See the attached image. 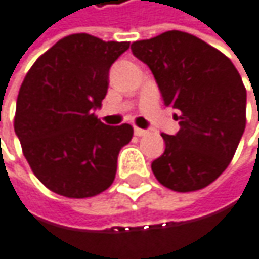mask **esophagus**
Returning <instances> with one entry per match:
<instances>
[{"instance_id":"obj_1","label":"esophagus","mask_w":259,"mask_h":259,"mask_svg":"<svg viewBox=\"0 0 259 259\" xmlns=\"http://www.w3.org/2000/svg\"><path fill=\"white\" fill-rule=\"evenodd\" d=\"M149 132L146 131V128H140V127H135V135L137 137H144V135H147Z\"/></svg>"}]
</instances>
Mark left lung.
<instances>
[{
    "label": "left lung",
    "instance_id": "1",
    "mask_svg": "<svg viewBox=\"0 0 259 259\" xmlns=\"http://www.w3.org/2000/svg\"><path fill=\"white\" fill-rule=\"evenodd\" d=\"M152 70L180 131L165 135L164 153L152 162L156 180L175 192L213 183L232 161L246 128V87L232 61L202 39L180 30L132 44Z\"/></svg>",
    "mask_w": 259,
    "mask_h": 259
}]
</instances>
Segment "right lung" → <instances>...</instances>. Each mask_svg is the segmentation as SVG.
<instances>
[{
    "label": "right lung",
    "mask_w": 259,
    "mask_h": 259,
    "mask_svg": "<svg viewBox=\"0 0 259 259\" xmlns=\"http://www.w3.org/2000/svg\"><path fill=\"white\" fill-rule=\"evenodd\" d=\"M131 42L87 33L60 39L35 61L16 100L15 134L35 177L67 198L95 196L115 180L131 124L106 125L95 110L109 87L112 64Z\"/></svg>",
    "instance_id": "add662e5"
}]
</instances>
